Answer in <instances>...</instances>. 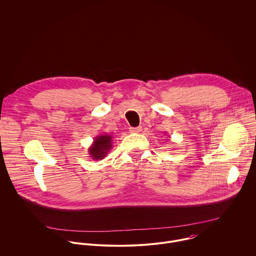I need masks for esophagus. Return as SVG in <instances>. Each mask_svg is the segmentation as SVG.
<instances>
[{
    "label": "esophagus",
    "mask_w": 256,
    "mask_h": 256,
    "mask_svg": "<svg viewBox=\"0 0 256 256\" xmlns=\"http://www.w3.org/2000/svg\"><path fill=\"white\" fill-rule=\"evenodd\" d=\"M129 131L130 133H139L142 131V127H130Z\"/></svg>",
    "instance_id": "obj_1"
}]
</instances>
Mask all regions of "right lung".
Wrapping results in <instances>:
<instances>
[{"mask_svg": "<svg viewBox=\"0 0 256 256\" xmlns=\"http://www.w3.org/2000/svg\"><path fill=\"white\" fill-rule=\"evenodd\" d=\"M112 148V136L102 134L94 138V143L88 148V154L94 160H100L108 154Z\"/></svg>", "mask_w": 256, "mask_h": 256, "instance_id": "1", "label": "right lung"}]
</instances>
